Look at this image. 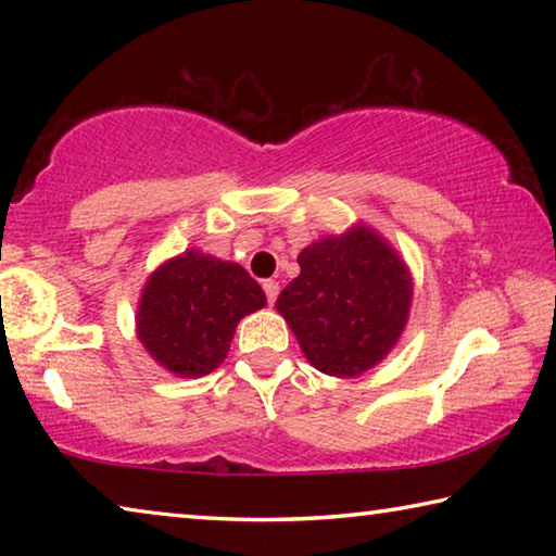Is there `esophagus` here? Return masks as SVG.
Wrapping results in <instances>:
<instances>
[{"label":"esophagus","instance_id":"esophagus-1","mask_svg":"<svg viewBox=\"0 0 556 556\" xmlns=\"http://www.w3.org/2000/svg\"><path fill=\"white\" fill-rule=\"evenodd\" d=\"M262 287H265V294H267V301H269V306H271L277 301V296H279V281L267 279Z\"/></svg>","mask_w":556,"mask_h":556}]
</instances>
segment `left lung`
Segmentation results:
<instances>
[{
    "label": "left lung",
    "instance_id": "1",
    "mask_svg": "<svg viewBox=\"0 0 556 556\" xmlns=\"http://www.w3.org/2000/svg\"><path fill=\"white\" fill-rule=\"evenodd\" d=\"M299 277L275 308L316 370L357 378L390 355L409 321L414 281L388 238L365 223L299 252Z\"/></svg>",
    "mask_w": 556,
    "mask_h": 556
}]
</instances>
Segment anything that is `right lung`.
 Masks as SVG:
<instances>
[{"label":"right lung","mask_w":556,"mask_h":556,"mask_svg":"<svg viewBox=\"0 0 556 556\" xmlns=\"http://www.w3.org/2000/svg\"><path fill=\"white\" fill-rule=\"evenodd\" d=\"M267 296L238 262L188 248L147 277L137 301L139 343L176 378H203L228 357L238 324Z\"/></svg>","instance_id":"obj_1"}]
</instances>
